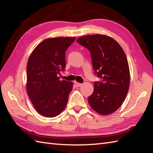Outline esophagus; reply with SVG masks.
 <instances>
[{"label":"esophagus","instance_id":"obj_1","mask_svg":"<svg viewBox=\"0 0 153 153\" xmlns=\"http://www.w3.org/2000/svg\"><path fill=\"white\" fill-rule=\"evenodd\" d=\"M74 84H75V85L77 87H81V86L82 85V84L81 83H78V82H77V81H74Z\"/></svg>","mask_w":153,"mask_h":153}]
</instances>
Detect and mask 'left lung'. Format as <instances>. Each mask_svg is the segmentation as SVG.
I'll use <instances>...</instances> for the list:
<instances>
[{"label":"left lung","mask_w":153,"mask_h":153,"mask_svg":"<svg viewBox=\"0 0 153 153\" xmlns=\"http://www.w3.org/2000/svg\"><path fill=\"white\" fill-rule=\"evenodd\" d=\"M77 42L91 52L94 70L100 81L94 82L89 105L101 115L115 112L125 101L130 83L127 59L114 39L101 34L79 37Z\"/></svg>","instance_id":"8db88e82"}]
</instances>
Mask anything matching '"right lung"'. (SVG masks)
I'll return each mask as SVG.
<instances>
[{
    "label": "right lung",
    "instance_id": "obj_1",
    "mask_svg": "<svg viewBox=\"0 0 153 153\" xmlns=\"http://www.w3.org/2000/svg\"><path fill=\"white\" fill-rule=\"evenodd\" d=\"M76 37L48 38L33 50L26 67V91L39 114L53 117L61 113L68 102L72 82L60 81L64 71L65 52Z\"/></svg>",
    "mask_w": 153,
    "mask_h": 153
}]
</instances>
